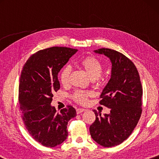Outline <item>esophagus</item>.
<instances>
[{
	"instance_id": "obj_1",
	"label": "esophagus",
	"mask_w": 159,
	"mask_h": 159,
	"mask_svg": "<svg viewBox=\"0 0 159 159\" xmlns=\"http://www.w3.org/2000/svg\"><path fill=\"white\" fill-rule=\"evenodd\" d=\"M85 111V109H76V114H80V113H82V112Z\"/></svg>"
}]
</instances>
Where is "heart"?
<instances>
[{
	"mask_svg": "<svg viewBox=\"0 0 159 159\" xmlns=\"http://www.w3.org/2000/svg\"><path fill=\"white\" fill-rule=\"evenodd\" d=\"M80 65L89 75L91 79H98L102 72V65L98 59L94 57H88L80 61ZM71 73V67L70 65H66L61 70L60 74V80L62 85H66L69 83L70 75ZM91 95L90 92L79 90L75 92L73 95V98L78 103L85 104L87 103L88 97Z\"/></svg>",
	"mask_w": 159,
	"mask_h": 159,
	"instance_id": "b5f03b06",
	"label": "heart"
}]
</instances>
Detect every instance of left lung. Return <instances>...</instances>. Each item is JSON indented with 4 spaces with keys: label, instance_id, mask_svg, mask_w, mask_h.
Segmentation results:
<instances>
[{
    "label": "left lung",
    "instance_id": "left-lung-1",
    "mask_svg": "<svg viewBox=\"0 0 159 159\" xmlns=\"http://www.w3.org/2000/svg\"><path fill=\"white\" fill-rule=\"evenodd\" d=\"M94 52L107 56L112 64L111 78L99 102L110 109V113L102 116L93 110L96 118L90 133L97 143L111 147L125 140L138 124L142 114V84L136 66L122 53L109 48Z\"/></svg>",
    "mask_w": 159,
    "mask_h": 159
}]
</instances>
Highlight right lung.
<instances>
[{
  "instance_id": "right-lung-1",
  "label": "right lung",
  "mask_w": 159,
  "mask_h": 159,
  "mask_svg": "<svg viewBox=\"0 0 159 159\" xmlns=\"http://www.w3.org/2000/svg\"><path fill=\"white\" fill-rule=\"evenodd\" d=\"M78 51L52 47L38 51L26 61L19 85V104L26 128L35 140L47 147L60 144L68 136L67 124L76 116L73 107L60 113L51 106L53 93L60 89L57 75Z\"/></svg>"
}]
</instances>
